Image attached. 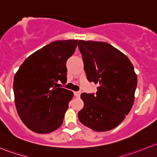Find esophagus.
Instances as JSON below:
<instances>
[{
    "label": "esophagus",
    "instance_id": "obj_1",
    "mask_svg": "<svg viewBox=\"0 0 157 157\" xmlns=\"http://www.w3.org/2000/svg\"><path fill=\"white\" fill-rule=\"evenodd\" d=\"M80 94H81V92H80V91L74 92V96H75L76 97H80Z\"/></svg>",
    "mask_w": 157,
    "mask_h": 157
}]
</instances>
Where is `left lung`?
Instances as JSON below:
<instances>
[{"mask_svg":"<svg viewBox=\"0 0 157 157\" xmlns=\"http://www.w3.org/2000/svg\"><path fill=\"white\" fill-rule=\"evenodd\" d=\"M78 47L90 82L97 92L82 93L83 108L78 118L95 131H107L119 125L131 111L137 84L134 66L125 55L103 42L80 40Z\"/></svg>","mask_w":157,"mask_h":157,"instance_id":"1","label":"left lung"}]
</instances>
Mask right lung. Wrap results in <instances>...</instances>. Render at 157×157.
<instances>
[{
    "label": "right lung",
    "mask_w": 157,
    "mask_h": 157,
    "mask_svg": "<svg viewBox=\"0 0 157 157\" xmlns=\"http://www.w3.org/2000/svg\"><path fill=\"white\" fill-rule=\"evenodd\" d=\"M78 40H59L29 55L16 73L13 93L17 112L33 132L48 134L61 127L72 91L58 86L67 81V59Z\"/></svg>",
    "instance_id": "add662e5"
}]
</instances>
